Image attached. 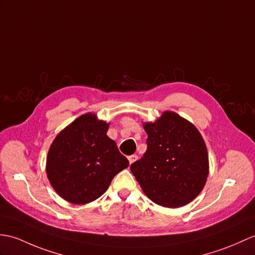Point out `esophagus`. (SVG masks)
Wrapping results in <instances>:
<instances>
[{"label":"esophagus","instance_id":"34e87169","mask_svg":"<svg viewBox=\"0 0 255 255\" xmlns=\"http://www.w3.org/2000/svg\"><path fill=\"white\" fill-rule=\"evenodd\" d=\"M128 159H129V163H130V164H132V163H134V162L137 161V159H138V155L132 154V155H130V156L128 157Z\"/></svg>","mask_w":255,"mask_h":255}]
</instances>
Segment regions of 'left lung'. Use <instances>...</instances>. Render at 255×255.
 Listing matches in <instances>:
<instances>
[{
	"label": "left lung",
	"instance_id": "8db88e82",
	"mask_svg": "<svg viewBox=\"0 0 255 255\" xmlns=\"http://www.w3.org/2000/svg\"><path fill=\"white\" fill-rule=\"evenodd\" d=\"M147 149L130 166L145 195L165 208H180L202 191L209 154L199 130L174 112L144 123Z\"/></svg>",
	"mask_w": 255,
	"mask_h": 255
}]
</instances>
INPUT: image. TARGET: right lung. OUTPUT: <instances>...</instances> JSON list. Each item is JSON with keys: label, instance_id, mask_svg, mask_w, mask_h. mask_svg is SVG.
I'll return each mask as SVG.
<instances>
[{"label": "right lung", "instance_id": "1", "mask_svg": "<svg viewBox=\"0 0 255 255\" xmlns=\"http://www.w3.org/2000/svg\"><path fill=\"white\" fill-rule=\"evenodd\" d=\"M109 124L96 114L79 116L52 142L46 157V174L57 194L74 204L100 198L128 159L116 142L106 135Z\"/></svg>", "mask_w": 255, "mask_h": 255}]
</instances>
